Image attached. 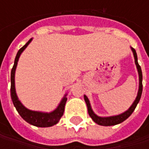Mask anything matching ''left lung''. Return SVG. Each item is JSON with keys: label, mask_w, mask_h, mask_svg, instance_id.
Wrapping results in <instances>:
<instances>
[{"label": "left lung", "mask_w": 149, "mask_h": 149, "mask_svg": "<svg viewBox=\"0 0 149 149\" xmlns=\"http://www.w3.org/2000/svg\"><path fill=\"white\" fill-rule=\"evenodd\" d=\"M132 50L134 52V55L135 59V64L137 65V69H138V71H139V93H138V96L136 98V100L134 102V104H132V106L129 108V109L126 112L123 113L122 114H119L117 116H112V117H107V118H102L99 117L95 114V113L93 112V110L91 109V107H90V104H89V101L88 100V98L84 95V100H85V103L87 104V108H88V113H89V115L91 117V118L95 121V123H98L99 125H102V126H111V125H116L118 123H122L124 120H126L133 113V112L134 111L135 108L137 104H139V100H140L141 95H142V92H143V83H142V80H143V74H142V70H141L140 65H139L138 63V57H137V53H136V50L134 48H132Z\"/></svg>", "instance_id": "8db88e82"}]
</instances>
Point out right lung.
Wrapping results in <instances>:
<instances>
[{
    "label": "right lung",
    "mask_w": 149,
    "mask_h": 149,
    "mask_svg": "<svg viewBox=\"0 0 149 149\" xmlns=\"http://www.w3.org/2000/svg\"><path fill=\"white\" fill-rule=\"evenodd\" d=\"M31 41V39L23 47H21L19 49V51L17 52V54L15 56L14 65H13V68L11 70V73H10V83H11L10 84V96H11L13 104L15 107L17 112L19 113V114L21 116V118L24 120H26L27 123L32 124L34 126L41 127V128L50 127V126H53V125L58 123L62 117V115L64 114L65 105L66 100H67L66 97H64V99L60 102V105L58 106V108L54 111H53L52 113H45L31 111V110L27 109L26 108L22 105V104L19 101L17 96H16V94H15V68L17 65V62H18L20 54L22 53V51L24 49H26V46L30 44Z\"/></svg>",
    "instance_id": "obj_1"
}]
</instances>
